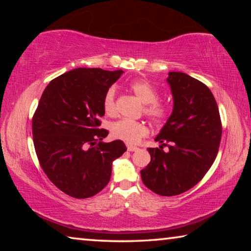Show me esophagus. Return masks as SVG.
Wrapping results in <instances>:
<instances>
[{
	"mask_svg": "<svg viewBox=\"0 0 251 251\" xmlns=\"http://www.w3.org/2000/svg\"><path fill=\"white\" fill-rule=\"evenodd\" d=\"M127 150H128L129 151H136L138 150V148L136 146H133V145H128V146H127Z\"/></svg>",
	"mask_w": 251,
	"mask_h": 251,
	"instance_id": "1",
	"label": "esophagus"
}]
</instances>
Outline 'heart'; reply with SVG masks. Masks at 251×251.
Returning a JSON list of instances; mask_svg holds the SVG:
<instances>
[{
	"mask_svg": "<svg viewBox=\"0 0 251 251\" xmlns=\"http://www.w3.org/2000/svg\"><path fill=\"white\" fill-rule=\"evenodd\" d=\"M129 88L144 104V114L154 123L164 124L171 115L169 106L159 100V91L154 84L145 79L134 80L129 84ZM116 91L114 87L108 88L103 97V109L106 115L113 116L116 114ZM110 134L114 138L125 143L135 144L148 134V127L145 123L131 121L127 118L114 122L109 127Z\"/></svg>",
	"mask_w": 251,
	"mask_h": 251,
	"instance_id": "b5f03b06",
	"label": "heart"
}]
</instances>
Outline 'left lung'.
Masks as SVG:
<instances>
[{
	"instance_id": "obj_1",
	"label": "left lung",
	"mask_w": 251,
	"mask_h": 251,
	"mask_svg": "<svg viewBox=\"0 0 251 251\" xmlns=\"http://www.w3.org/2000/svg\"><path fill=\"white\" fill-rule=\"evenodd\" d=\"M168 75L173 113L155 138L161 145L148 148L151 163L141 171L144 185L160 196L182 194L202 179L216 159L223 133L217 101L209 88L181 72Z\"/></svg>"
}]
</instances>
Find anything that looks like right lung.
Masks as SVG:
<instances>
[{"label": "right lung", "instance_id": "right-lung-1", "mask_svg": "<svg viewBox=\"0 0 251 251\" xmlns=\"http://www.w3.org/2000/svg\"><path fill=\"white\" fill-rule=\"evenodd\" d=\"M123 71L79 67L52 79L32 120L33 142L45 175L69 196L84 199L108 184L124 142L101 143L103 97Z\"/></svg>", "mask_w": 251, "mask_h": 251}]
</instances>
